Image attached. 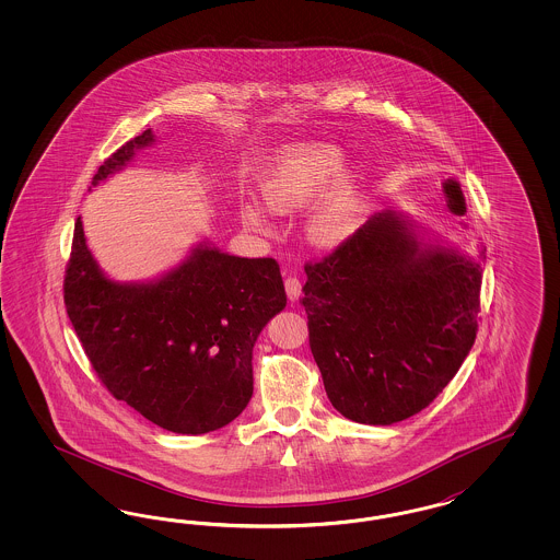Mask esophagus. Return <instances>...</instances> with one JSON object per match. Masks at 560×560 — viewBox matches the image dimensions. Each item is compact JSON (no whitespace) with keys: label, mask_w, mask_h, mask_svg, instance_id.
I'll list each match as a JSON object with an SVG mask.
<instances>
[{"label":"esophagus","mask_w":560,"mask_h":560,"mask_svg":"<svg viewBox=\"0 0 560 560\" xmlns=\"http://www.w3.org/2000/svg\"><path fill=\"white\" fill-rule=\"evenodd\" d=\"M285 291H288V298L291 302H298L300 295H302V281L295 275H288L285 277Z\"/></svg>","instance_id":"1"}]
</instances>
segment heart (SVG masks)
<instances>
[{
	"mask_svg": "<svg viewBox=\"0 0 560 560\" xmlns=\"http://www.w3.org/2000/svg\"><path fill=\"white\" fill-rule=\"evenodd\" d=\"M342 153L328 143H312L288 153L267 176L262 185L265 201L277 213H293L312 203L339 170ZM363 174L359 168L342 170L326 188L307 221V232L316 244L335 246L355 232L361 211ZM244 223L265 232L269 223L258 207H244Z\"/></svg>",
	"mask_w": 560,
	"mask_h": 560,
	"instance_id": "1",
	"label": "heart"
}]
</instances>
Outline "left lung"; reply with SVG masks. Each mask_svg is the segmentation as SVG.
<instances>
[{
  "mask_svg": "<svg viewBox=\"0 0 560 560\" xmlns=\"http://www.w3.org/2000/svg\"><path fill=\"white\" fill-rule=\"evenodd\" d=\"M304 269L310 349L332 407L355 423L429 407L475 345L480 265L421 244L392 211Z\"/></svg>",
  "mask_w": 560,
  "mask_h": 560,
  "instance_id": "left-lung-1",
  "label": "left lung"
}]
</instances>
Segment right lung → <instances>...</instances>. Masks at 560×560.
Returning a JSON list of instances; mask_svg holds the SVG:
<instances>
[{
	"label": "right lung",
	"mask_w": 560,
	"mask_h": 560,
	"mask_svg": "<svg viewBox=\"0 0 560 560\" xmlns=\"http://www.w3.org/2000/svg\"><path fill=\"white\" fill-rule=\"evenodd\" d=\"M152 141L148 129L120 145L92 185ZM63 300L104 388L153 424L187 435L215 431L246 408L256 337L288 304L275 258H240L209 246L153 283H115L90 255L80 218Z\"/></svg>",
	"instance_id": "add662e5"
}]
</instances>
